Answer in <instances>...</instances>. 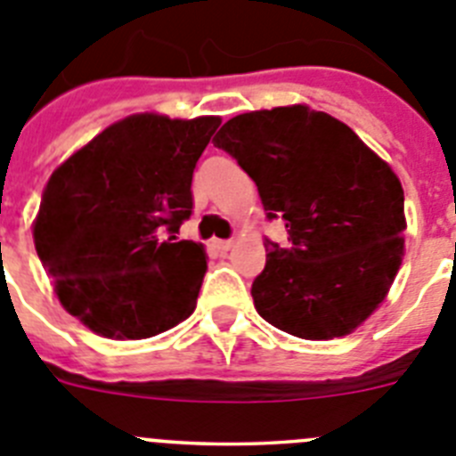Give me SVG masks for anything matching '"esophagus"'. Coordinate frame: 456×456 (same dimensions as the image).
Listing matches in <instances>:
<instances>
[{
    "label": "esophagus",
    "mask_w": 456,
    "mask_h": 456,
    "mask_svg": "<svg viewBox=\"0 0 456 456\" xmlns=\"http://www.w3.org/2000/svg\"><path fill=\"white\" fill-rule=\"evenodd\" d=\"M212 244H215L216 251H221V253L231 251V248H232V240H215Z\"/></svg>",
    "instance_id": "obj_1"
}]
</instances>
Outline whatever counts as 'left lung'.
I'll use <instances>...</instances> for the list:
<instances>
[{"instance_id":"obj_1","label":"left lung","mask_w":456,"mask_h":456,"mask_svg":"<svg viewBox=\"0 0 456 456\" xmlns=\"http://www.w3.org/2000/svg\"><path fill=\"white\" fill-rule=\"evenodd\" d=\"M215 146L256 183L288 247L265 244L253 281L263 320L304 340L347 336L386 299L404 256V191L356 132L324 111L292 107L231 118Z\"/></svg>"}]
</instances>
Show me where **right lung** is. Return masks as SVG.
Listing matches in <instances>:
<instances>
[{
	"label": "right lung",
	"instance_id": "obj_1",
	"mask_svg": "<svg viewBox=\"0 0 456 456\" xmlns=\"http://www.w3.org/2000/svg\"><path fill=\"white\" fill-rule=\"evenodd\" d=\"M219 125L216 116H127L47 180L36 253L63 308L98 336L143 340L196 308L205 248L175 235L191 216L193 168Z\"/></svg>",
	"mask_w": 456,
	"mask_h": 456
}]
</instances>
